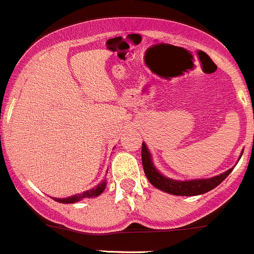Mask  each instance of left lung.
<instances>
[{
    "label": "left lung",
    "instance_id": "8db88e82",
    "mask_svg": "<svg viewBox=\"0 0 254 254\" xmlns=\"http://www.w3.org/2000/svg\"><path fill=\"white\" fill-rule=\"evenodd\" d=\"M141 157H142V166L143 171H145L146 176H147L148 181L152 184L155 188L166 191L169 194L173 195H185V196H192V195L204 194V192L210 191L215 186L219 185L230 173L232 170L229 169L225 171L222 175H218L215 178L211 179H203V180H190V181H176L171 180L169 178H165L161 174L155 169L151 160L150 152H148L147 147L145 143H142V152H141Z\"/></svg>",
    "mask_w": 254,
    "mask_h": 254
}]
</instances>
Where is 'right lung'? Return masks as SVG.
Wrapping results in <instances>:
<instances>
[{
	"label": "right lung",
	"mask_w": 254,
	"mask_h": 254,
	"mask_svg": "<svg viewBox=\"0 0 254 254\" xmlns=\"http://www.w3.org/2000/svg\"><path fill=\"white\" fill-rule=\"evenodd\" d=\"M104 188H106V181L98 184V185L95 186L94 189H90V190H88V191L81 192V194L73 195V196H69V197H64V199H59V197H55L54 200H57V201H59V203H64V204L76 203V201H79V200H81V199H84V197L98 196V195H101L102 192H103Z\"/></svg>",
	"instance_id": "1"
}]
</instances>
